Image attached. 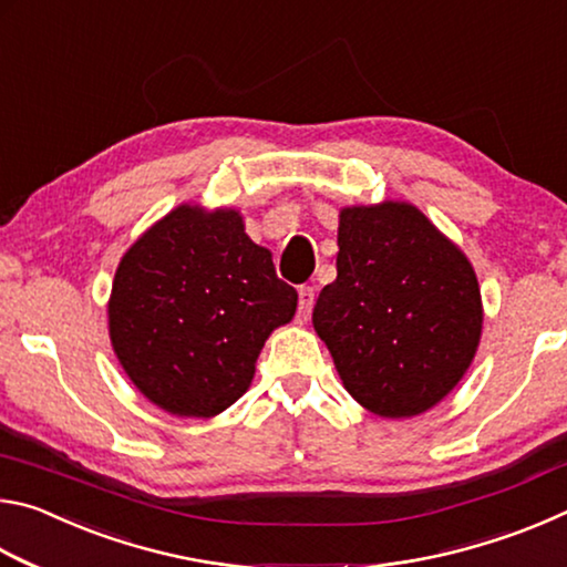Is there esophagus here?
<instances>
[{
	"mask_svg": "<svg viewBox=\"0 0 567 567\" xmlns=\"http://www.w3.org/2000/svg\"><path fill=\"white\" fill-rule=\"evenodd\" d=\"M312 305H315V290H312V287H300V292H297V315H300V320L310 318Z\"/></svg>",
	"mask_w": 567,
	"mask_h": 567,
	"instance_id": "34e87169",
	"label": "esophagus"
}]
</instances>
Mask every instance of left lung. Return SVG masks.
<instances>
[{
	"mask_svg": "<svg viewBox=\"0 0 567 567\" xmlns=\"http://www.w3.org/2000/svg\"><path fill=\"white\" fill-rule=\"evenodd\" d=\"M338 280L312 324L344 390L380 417H415L465 378L483 334V297L467 255L415 205L340 209Z\"/></svg>",
	"mask_w": 567,
	"mask_h": 567,
	"instance_id": "left-lung-1",
	"label": "left lung"
}]
</instances>
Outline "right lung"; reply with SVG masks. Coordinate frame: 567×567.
I'll return each instance as SVG.
<instances>
[{
	"label": "right lung",
	"instance_id": "1",
	"mask_svg": "<svg viewBox=\"0 0 567 567\" xmlns=\"http://www.w3.org/2000/svg\"><path fill=\"white\" fill-rule=\"evenodd\" d=\"M297 292L235 207L182 203L122 255L112 280V350L132 385L177 417H215L252 385Z\"/></svg>",
	"mask_w": 567,
	"mask_h": 567
}]
</instances>
